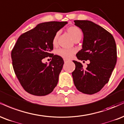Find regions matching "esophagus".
<instances>
[{
	"label": "esophagus",
	"mask_w": 124,
	"mask_h": 124,
	"mask_svg": "<svg viewBox=\"0 0 124 124\" xmlns=\"http://www.w3.org/2000/svg\"><path fill=\"white\" fill-rule=\"evenodd\" d=\"M70 60L69 59H64V62H69Z\"/></svg>",
	"instance_id": "1"
}]
</instances>
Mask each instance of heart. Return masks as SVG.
I'll return each mask as SVG.
<instances>
[{"label": "heart", "mask_w": 124, "mask_h": 124, "mask_svg": "<svg viewBox=\"0 0 124 124\" xmlns=\"http://www.w3.org/2000/svg\"><path fill=\"white\" fill-rule=\"evenodd\" d=\"M68 33L70 35L73 40H75L77 39H81L82 36V32L79 27L77 26H72L69 27L67 29ZM59 36V32L56 33L54 36H53V40H52V43L54 46H56L57 43L58 37ZM75 50L74 49H60L57 51L56 53L58 56L62 57L64 59H70L72 57V55L75 53Z\"/></svg>", "instance_id": "1"}]
</instances>
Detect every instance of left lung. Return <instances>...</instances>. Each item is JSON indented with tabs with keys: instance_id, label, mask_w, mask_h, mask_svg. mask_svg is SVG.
<instances>
[{
	"instance_id": "obj_1",
	"label": "left lung",
	"mask_w": 124,
	"mask_h": 124,
	"mask_svg": "<svg viewBox=\"0 0 124 124\" xmlns=\"http://www.w3.org/2000/svg\"><path fill=\"white\" fill-rule=\"evenodd\" d=\"M84 34L82 49L77 53L79 60H89L85 70L81 62L73 61L72 72L78 91L88 94L99 92L108 82L117 62V47L113 35L103 27L88 20H75Z\"/></svg>"
}]
</instances>
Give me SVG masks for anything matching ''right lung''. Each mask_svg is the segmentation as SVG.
Segmentation results:
<instances>
[{
	"instance_id": "1",
	"label": "right lung",
	"mask_w": 124,
	"mask_h": 124,
	"mask_svg": "<svg viewBox=\"0 0 124 124\" xmlns=\"http://www.w3.org/2000/svg\"><path fill=\"white\" fill-rule=\"evenodd\" d=\"M67 22L51 21L38 24L22 34L11 51L13 69L23 88L29 93L45 96L57 85L63 59L51 54L53 36ZM52 58L49 64L42 60Z\"/></svg>"
}]
</instances>
